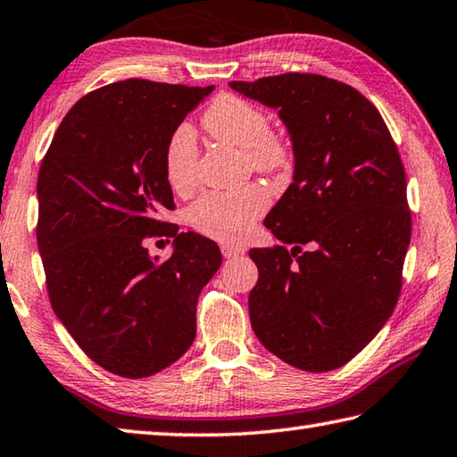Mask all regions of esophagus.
Masks as SVG:
<instances>
[{"mask_svg":"<svg viewBox=\"0 0 457 457\" xmlns=\"http://www.w3.org/2000/svg\"><path fill=\"white\" fill-rule=\"evenodd\" d=\"M220 253H222V256H225V258H235V256L245 254V248H240V246H237V245L225 243V245L220 246Z\"/></svg>","mask_w":457,"mask_h":457,"instance_id":"34e87169","label":"esophagus"}]
</instances>
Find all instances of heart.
I'll return each mask as SVG.
<instances>
[{
	"mask_svg": "<svg viewBox=\"0 0 457 457\" xmlns=\"http://www.w3.org/2000/svg\"><path fill=\"white\" fill-rule=\"evenodd\" d=\"M203 125L217 141L245 149L248 167L264 175H282L292 167L295 151L290 141L270 129L266 111L238 95H219L203 113ZM199 147L191 125L180 123L170 131L162 151L167 183L175 193L188 195L196 185ZM269 209V193L261 185H246L237 191L204 193L191 209L188 222L201 235L240 243L254 222Z\"/></svg>",
	"mask_w": 457,
	"mask_h": 457,
	"instance_id": "obj_1",
	"label": "heart"
}]
</instances>
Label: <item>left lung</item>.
Instances as JSON below:
<instances>
[{
	"instance_id": "left-lung-1",
	"label": "left lung",
	"mask_w": 457,
	"mask_h": 457,
	"mask_svg": "<svg viewBox=\"0 0 457 457\" xmlns=\"http://www.w3.org/2000/svg\"><path fill=\"white\" fill-rule=\"evenodd\" d=\"M228 85L278 109L295 151V179L264 219L293 248L248 253L258 266L248 296L253 330L287 364L328 372L350 362L398 303L411 235L398 147L380 111L330 77L282 73Z\"/></svg>"
}]
</instances>
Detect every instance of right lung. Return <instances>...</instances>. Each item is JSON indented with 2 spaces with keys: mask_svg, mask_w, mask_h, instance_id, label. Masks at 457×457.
Here are the masks:
<instances>
[{
  "mask_svg": "<svg viewBox=\"0 0 457 457\" xmlns=\"http://www.w3.org/2000/svg\"><path fill=\"white\" fill-rule=\"evenodd\" d=\"M212 89L147 79L105 85L69 109L41 161L37 246L49 303L111 374H157L195 340L196 300L222 256L211 238L161 220L175 209L162 151ZM161 236L176 245L162 263L146 248Z\"/></svg>",
  "mask_w": 457,
  "mask_h": 457,
  "instance_id": "right-lung-1",
  "label": "right lung"
}]
</instances>
